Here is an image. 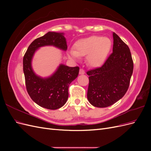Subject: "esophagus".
<instances>
[{
	"label": "esophagus",
	"mask_w": 151,
	"mask_h": 151,
	"mask_svg": "<svg viewBox=\"0 0 151 151\" xmlns=\"http://www.w3.org/2000/svg\"><path fill=\"white\" fill-rule=\"evenodd\" d=\"M85 74V71L84 69H83V68H81V69L79 70V74L80 75H83Z\"/></svg>",
	"instance_id": "esophagus-1"
}]
</instances>
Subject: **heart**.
I'll return each mask as SVG.
<instances>
[{
  "label": "heart",
  "instance_id": "heart-1",
  "mask_svg": "<svg viewBox=\"0 0 151 151\" xmlns=\"http://www.w3.org/2000/svg\"><path fill=\"white\" fill-rule=\"evenodd\" d=\"M111 41L108 37L101 36H91L81 39L74 44L75 50L71 49L68 56L73 60L80 57L86 56L88 65L93 67L101 66L106 61L111 48Z\"/></svg>",
  "mask_w": 151,
  "mask_h": 151
}]
</instances>
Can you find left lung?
<instances>
[{
    "label": "left lung",
    "instance_id": "1",
    "mask_svg": "<svg viewBox=\"0 0 151 151\" xmlns=\"http://www.w3.org/2000/svg\"><path fill=\"white\" fill-rule=\"evenodd\" d=\"M113 53L101 67L88 71L87 98L93 106L105 108L120 100L129 87L134 63L129 47L113 33Z\"/></svg>",
    "mask_w": 151,
    "mask_h": 151
}]
</instances>
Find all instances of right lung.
Returning <instances> with one entry per match:
<instances>
[{
    "label": "right lung",
    "mask_w": 151,
    "mask_h": 151,
    "mask_svg": "<svg viewBox=\"0 0 151 151\" xmlns=\"http://www.w3.org/2000/svg\"><path fill=\"white\" fill-rule=\"evenodd\" d=\"M45 46H53L66 51L67 45L64 33L49 31L30 44L23 57L26 86L32 100L39 106L57 109L66 103L68 86L78 76L79 67L60 63L50 76L42 77L36 74L32 67V60L37 50Z\"/></svg>",
    "instance_id": "add662e5"
}]
</instances>
